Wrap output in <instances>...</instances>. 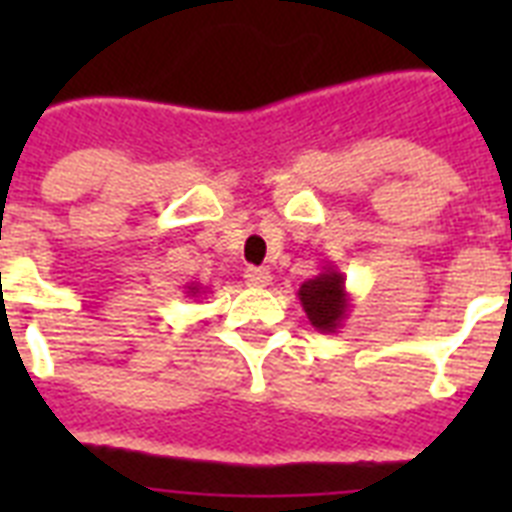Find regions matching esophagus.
<instances>
[{"mask_svg":"<svg viewBox=\"0 0 512 512\" xmlns=\"http://www.w3.org/2000/svg\"><path fill=\"white\" fill-rule=\"evenodd\" d=\"M244 279H247L249 287H268L271 284V271L268 268H247Z\"/></svg>","mask_w":512,"mask_h":512,"instance_id":"esophagus-1","label":"esophagus"}]
</instances>
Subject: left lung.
<instances>
[{
    "instance_id": "obj_1",
    "label": "left lung",
    "mask_w": 512,
    "mask_h": 512,
    "mask_svg": "<svg viewBox=\"0 0 512 512\" xmlns=\"http://www.w3.org/2000/svg\"><path fill=\"white\" fill-rule=\"evenodd\" d=\"M305 316L321 335H335L350 313V295L345 289V273L337 265H324L319 276L303 281L297 289Z\"/></svg>"
}]
</instances>
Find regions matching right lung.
Returning a JSON list of instances; mask_svg holds the SVG:
<instances>
[{"instance_id": "1", "label": "right lung", "mask_w": 512, "mask_h": 512, "mask_svg": "<svg viewBox=\"0 0 512 512\" xmlns=\"http://www.w3.org/2000/svg\"><path fill=\"white\" fill-rule=\"evenodd\" d=\"M185 295H188V297H201V295H207V289L199 287V284H185Z\"/></svg>"}]
</instances>
